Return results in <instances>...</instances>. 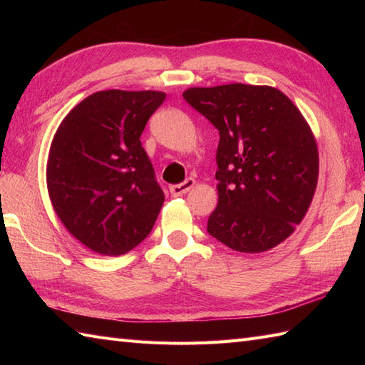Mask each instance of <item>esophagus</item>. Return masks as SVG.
Here are the masks:
<instances>
[{"label":"esophagus","instance_id":"obj_1","mask_svg":"<svg viewBox=\"0 0 365 365\" xmlns=\"http://www.w3.org/2000/svg\"><path fill=\"white\" fill-rule=\"evenodd\" d=\"M195 178H187V180L182 182V183H177V185H170L169 191L173 196H182L185 192H188L192 187H195Z\"/></svg>","mask_w":365,"mask_h":365}]
</instances>
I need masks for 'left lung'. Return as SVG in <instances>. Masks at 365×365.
<instances>
[{
    "mask_svg": "<svg viewBox=\"0 0 365 365\" xmlns=\"http://www.w3.org/2000/svg\"><path fill=\"white\" fill-rule=\"evenodd\" d=\"M183 98L220 131L218 205L208 234L238 252L282 243L304 218L319 180V150L306 119L271 86L190 88Z\"/></svg>",
    "mask_w": 365,
    "mask_h": 365,
    "instance_id": "obj_1",
    "label": "left lung"
}]
</instances>
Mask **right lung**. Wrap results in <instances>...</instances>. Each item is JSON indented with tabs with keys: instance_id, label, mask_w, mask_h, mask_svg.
I'll list each match as a JSON object with an SVG mask.
<instances>
[{
	"instance_id": "right-lung-1",
	"label": "right lung",
	"mask_w": 365,
	"mask_h": 365,
	"mask_svg": "<svg viewBox=\"0 0 365 365\" xmlns=\"http://www.w3.org/2000/svg\"><path fill=\"white\" fill-rule=\"evenodd\" d=\"M158 91H100L66 115L51 141L46 187L66 229L89 250L122 255L150 234L165 195L141 145Z\"/></svg>"
}]
</instances>
